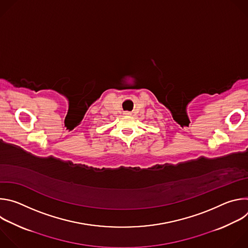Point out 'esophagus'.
<instances>
[{
    "mask_svg": "<svg viewBox=\"0 0 248 248\" xmlns=\"http://www.w3.org/2000/svg\"><path fill=\"white\" fill-rule=\"evenodd\" d=\"M124 115H130L129 112H124Z\"/></svg>",
    "mask_w": 248,
    "mask_h": 248,
    "instance_id": "esophagus-1",
    "label": "esophagus"
}]
</instances>
